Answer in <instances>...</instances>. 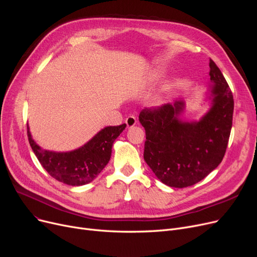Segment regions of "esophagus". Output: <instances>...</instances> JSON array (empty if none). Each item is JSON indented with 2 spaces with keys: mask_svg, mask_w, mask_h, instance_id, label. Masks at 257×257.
I'll use <instances>...</instances> for the list:
<instances>
[{
  "mask_svg": "<svg viewBox=\"0 0 257 257\" xmlns=\"http://www.w3.org/2000/svg\"><path fill=\"white\" fill-rule=\"evenodd\" d=\"M125 123H126V125H127V128H132L133 126L137 125V117L133 116V115H129V116L126 118Z\"/></svg>",
  "mask_w": 257,
  "mask_h": 257,
  "instance_id": "esophagus-1",
  "label": "esophagus"
}]
</instances>
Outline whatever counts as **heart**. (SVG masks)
<instances>
[{
	"label": "heart",
	"instance_id": "heart-1",
	"mask_svg": "<svg viewBox=\"0 0 257 257\" xmlns=\"http://www.w3.org/2000/svg\"><path fill=\"white\" fill-rule=\"evenodd\" d=\"M161 76H163V73H161L160 71H154L150 74L149 78H148V82L152 83L158 78H160ZM171 91H172V85L170 83H166L156 93V96L153 98L152 105L155 107H161L163 105H165L167 103V101L169 100Z\"/></svg>",
	"mask_w": 257,
	"mask_h": 257
}]
</instances>
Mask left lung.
Returning a JSON list of instances; mask_svg holds the SVG:
<instances>
[{
    "instance_id": "obj_1",
    "label": "left lung",
    "mask_w": 257,
    "mask_h": 257,
    "mask_svg": "<svg viewBox=\"0 0 257 257\" xmlns=\"http://www.w3.org/2000/svg\"><path fill=\"white\" fill-rule=\"evenodd\" d=\"M206 100L209 109L199 120L181 118L185 101L144 109L139 119L146 131L144 159L168 186L186 187L204 179L225 155L233 115V96L211 59Z\"/></svg>"
}]
</instances>
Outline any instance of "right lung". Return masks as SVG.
<instances>
[{"instance_id":"1","label":"right lung","mask_w":257,"mask_h":257,"mask_svg":"<svg viewBox=\"0 0 257 257\" xmlns=\"http://www.w3.org/2000/svg\"><path fill=\"white\" fill-rule=\"evenodd\" d=\"M125 128L126 124L105 127L83 146L67 152L43 149L32 139L29 126L28 140L40 165L53 178L65 184L80 186L96 179L109 163L112 145Z\"/></svg>"}]
</instances>
